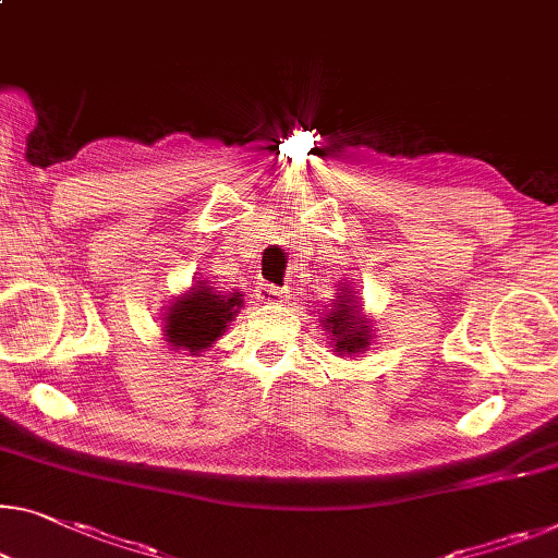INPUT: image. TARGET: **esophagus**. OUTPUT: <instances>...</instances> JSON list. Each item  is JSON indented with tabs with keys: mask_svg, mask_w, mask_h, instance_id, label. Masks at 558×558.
<instances>
[{
	"mask_svg": "<svg viewBox=\"0 0 558 558\" xmlns=\"http://www.w3.org/2000/svg\"><path fill=\"white\" fill-rule=\"evenodd\" d=\"M254 291H256V299H259L262 304H284L287 294H289L287 289L274 287V284H259Z\"/></svg>",
	"mask_w": 558,
	"mask_h": 558,
	"instance_id": "esophagus-1",
	"label": "esophagus"
}]
</instances>
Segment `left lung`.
<instances>
[{
  "label": "left lung",
  "mask_w": 558,
  "mask_h": 558,
  "mask_svg": "<svg viewBox=\"0 0 558 558\" xmlns=\"http://www.w3.org/2000/svg\"><path fill=\"white\" fill-rule=\"evenodd\" d=\"M319 312L324 333H329L331 339V351H337L339 356L366 354L374 341V327L372 319L364 314V304L354 289V281H339L337 296Z\"/></svg>",
  "instance_id": "left-lung-1"
}]
</instances>
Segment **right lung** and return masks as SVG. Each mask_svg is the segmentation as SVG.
I'll return each mask as SVG.
<instances>
[{
    "mask_svg": "<svg viewBox=\"0 0 558 558\" xmlns=\"http://www.w3.org/2000/svg\"><path fill=\"white\" fill-rule=\"evenodd\" d=\"M242 306V291H219L209 287V281H196L169 302L161 316V337L171 351L182 349L190 351V356H202V351L227 331Z\"/></svg>",
    "mask_w": 558,
    "mask_h": 558,
    "instance_id": "obj_1",
    "label": "right lung"
}]
</instances>
